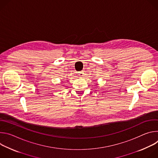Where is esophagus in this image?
Instances as JSON below:
<instances>
[{"label":"esophagus","instance_id":"esophagus-1","mask_svg":"<svg viewBox=\"0 0 158 158\" xmlns=\"http://www.w3.org/2000/svg\"><path fill=\"white\" fill-rule=\"evenodd\" d=\"M79 74V77H82L83 76H84V73H83V71H81V72H80V73H78Z\"/></svg>","mask_w":158,"mask_h":158}]
</instances>
